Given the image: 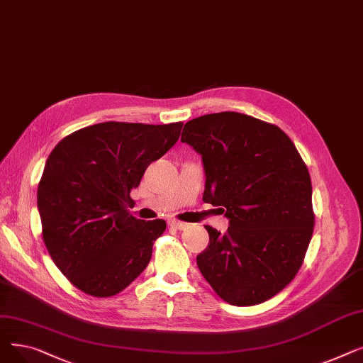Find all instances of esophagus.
<instances>
[{"label":"esophagus","mask_w":363,"mask_h":363,"mask_svg":"<svg viewBox=\"0 0 363 363\" xmlns=\"http://www.w3.org/2000/svg\"><path fill=\"white\" fill-rule=\"evenodd\" d=\"M169 225H170L172 228H177V230H181V231L186 230V228L189 226L188 223L181 222V220H177V219H170V220H169Z\"/></svg>","instance_id":"1"}]
</instances>
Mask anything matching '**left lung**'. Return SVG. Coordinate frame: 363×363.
I'll list each match as a JSON object with an SVG mask.
<instances>
[{
    "mask_svg": "<svg viewBox=\"0 0 363 363\" xmlns=\"http://www.w3.org/2000/svg\"><path fill=\"white\" fill-rule=\"evenodd\" d=\"M181 141L201 155L203 200L230 219L225 234L206 225L200 272L234 306L272 298L297 275L313 234L306 163L281 128L237 111L186 122Z\"/></svg>",
    "mask_w": 363,
    "mask_h": 363,
    "instance_id": "1",
    "label": "left lung"
}]
</instances>
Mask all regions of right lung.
I'll return each instance as SVG.
<instances>
[{
	"label": "right lung",
	"instance_id": "add662e5",
	"mask_svg": "<svg viewBox=\"0 0 363 363\" xmlns=\"http://www.w3.org/2000/svg\"><path fill=\"white\" fill-rule=\"evenodd\" d=\"M182 125L103 122L72 132L50 152L36 196L43 240L76 289L111 297L147 268L166 222L132 216L130 191Z\"/></svg>",
	"mask_w": 363,
	"mask_h": 363
}]
</instances>
